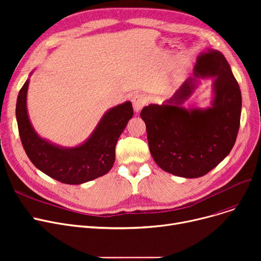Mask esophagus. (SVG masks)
<instances>
[{
    "instance_id": "34e87169",
    "label": "esophagus",
    "mask_w": 261,
    "mask_h": 261,
    "mask_svg": "<svg viewBox=\"0 0 261 261\" xmlns=\"http://www.w3.org/2000/svg\"><path fill=\"white\" fill-rule=\"evenodd\" d=\"M147 103V98L144 95L141 94H136L134 97L132 98V105L134 108L135 112H140L141 109Z\"/></svg>"
}]
</instances>
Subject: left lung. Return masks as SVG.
Instances as JSON below:
<instances>
[{
  "label": "left lung",
  "instance_id": "1",
  "mask_svg": "<svg viewBox=\"0 0 261 261\" xmlns=\"http://www.w3.org/2000/svg\"><path fill=\"white\" fill-rule=\"evenodd\" d=\"M195 77H212L215 97L211 108L185 109L195 78L187 79L161 106L145 107L148 145L158 165L169 173L194 179L214 169L234 147L240 126L241 92L222 53L208 49L198 57Z\"/></svg>",
  "mask_w": 261,
  "mask_h": 261
}]
</instances>
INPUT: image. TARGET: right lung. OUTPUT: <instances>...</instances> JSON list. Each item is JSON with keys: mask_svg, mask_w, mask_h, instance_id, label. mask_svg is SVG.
Masks as SVG:
<instances>
[{"mask_svg": "<svg viewBox=\"0 0 261 261\" xmlns=\"http://www.w3.org/2000/svg\"><path fill=\"white\" fill-rule=\"evenodd\" d=\"M29 80L19 92L16 116L23 148L34 165L48 176L64 184H82L106 174L114 165L118 138L133 116L126 101L102 116L90 139L74 148H61L41 139L27 114L26 96Z\"/></svg>", "mask_w": 261, "mask_h": 261, "instance_id": "add662e5", "label": "right lung"}]
</instances>
